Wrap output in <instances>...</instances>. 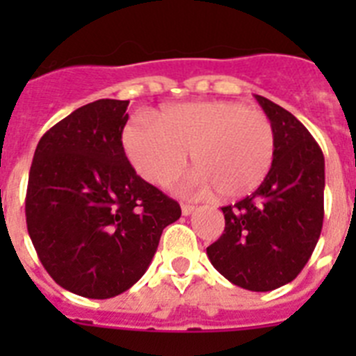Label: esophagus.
I'll list each match as a JSON object with an SVG mask.
<instances>
[{"instance_id":"obj_1","label":"esophagus","mask_w":356,"mask_h":356,"mask_svg":"<svg viewBox=\"0 0 356 356\" xmlns=\"http://www.w3.org/2000/svg\"><path fill=\"white\" fill-rule=\"evenodd\" d=\"M194 212V205H188V203H181V213L184 216H191Z\"/></svg>"}]
</instances>
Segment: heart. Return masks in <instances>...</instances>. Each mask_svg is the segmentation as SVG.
Listing matches in <instances>:
<instances>
[{
	"label": "heart",
	"mask_w": 356,
	"mask_h": 356,
	"mask_svg": "<svg viewBox=\"0 0 356 356\" xmlns=\"http://www.w3.org/2000/svg\"><path fill=\"white\" fill-rule=\"evenodd\" d=\"M135 171L168 185L187 163L196 165L185 193L241 197L259 187L275 155V127L262 110L237 102H197L165 106L156 121L135 115L122 131Z\"/></svg>",
	"instance_id": "heart-1"
}]
</instances>
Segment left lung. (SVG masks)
<instances>
[{"instance_id": "left-lung-1", "label": "left lung", "mask_w": 356, "mask_h": 356, "mask_svg": "<svg viewBox=\"0 0 356 356\" xmlns=\"http://www.w3.org/2000/svg\"><path fill=\"white\" fill-rule=\"evenodd\" d=\"M275 127L271 169L251 196L222 207L225 234L207 248L234 285L275 291L300 275L323 229L325 156L291 112L257 96Z\"/></svg>"}]
</instances>
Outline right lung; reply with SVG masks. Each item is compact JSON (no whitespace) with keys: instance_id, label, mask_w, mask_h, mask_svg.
Listing matches in <instances>:
<instances>
[{"instance_id":"add662e5","label":"right lung","mask_w":356,"mask_h":356,"mask_svg":"<svg viewBox=\"0 0 356 356\" xmlns=\"http://www.w3.org/2000/svg\"><path fill=\"white\" fill-rule=\"evenodd\" d=\"M128 102L76 108L39 140L26 191V226L44 269L65 291L106 300L146 273L175 200L128 162Z\"/></svg>"}]
</instances>
